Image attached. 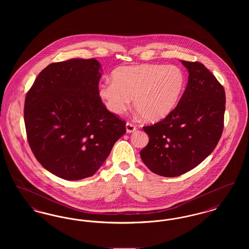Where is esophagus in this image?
I'll use <instances>...</instances> for the list:
<instances>
[{
	"instance_id": "esophagus-1",
	"label": "esophagus",
	"mask_w": 249,
	"mask_h": 249,
	"mask_svg": "<svg viewBox=\"0 0 249 249\" xmlns=\"http://www.w3.org/2000/svg\"><path fill=\"white\" fill-rule=\"evenodd\" d=\"M126 130H127L128 133H130V132H133V131L136 130V127L133 124L130 123V122H127V124H126Z\"/></svg>"
}]
</instances>
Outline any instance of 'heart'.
<instances>
[{"instance_id": "b5f03b06", "label": "heart", "mask_w": 249, "mask_h": 249, "mask_svg": "<svg viewBox=\"0 0 249 249\" xmlns=\"http://www.w3.org/2000/svg\"><path fill=\"white\" fill-rule=\"evenodd\" d=\"M112 79L101 84L98 90L107 109L121 115L133 99L134 108L150 122L164 119L176 108L186 83L179 67L161 64L120 67Z\"/></svg>"}]
</instances>
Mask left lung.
Instances as JSON below:
<instances>
[{"label": "left lung", "instance_id": "left-lung-1", "mask_svg": "<svg viewBox=\"0 0 249 249\" xmlns=\"http://www.w3.org/2000/svg\"><path fill=\"white\" fill-rule=\"evenodd\" d=\"M189 71L177 107L161 121L142 127L149 137L140 151L146 167L161 177H179L213 152L224 127V88L198 61L181 60Z\"/></svg>", "mask_w": 249, "mask_h": 249}]
</instances>
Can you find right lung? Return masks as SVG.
Masks as SVG:
<instances>
[{
	"label": "right lung",
	"mask_w": 249,
	"mask_h": 249,
	"mask_svg": "<svg viewBox=\"0 0 249 249\" xmlns=\"http://www.w3.org/2000/svg\"><path fill=\"white\" fill-rule=\"evenodd\" d=\"M101 71L95 59L51 63L26 95L30 147L56 177L80 180L93 176L126 132V122L109 112L99 96Z\"/></svg>",
	"instance_id": "obj_1"
}]
</instances>
